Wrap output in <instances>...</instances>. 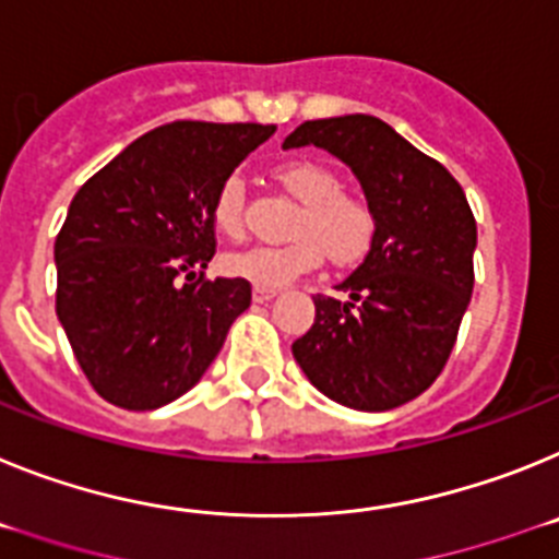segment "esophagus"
Segmentation results:
<instances>
[{"label":"esophagus","mask_w":559,"mask_h":559,"mask_svg":"<svg viewBox=\"0 0 559 559\" xmlns=\"http://www.w3.org/2000/svg\"><path fill=\"white\" fill-rule=\"evenodd\" d=\"M275 298V289H264V286H255L252 289V300L255 304H266V300H273Z\"/></svg>","instance_id":"1"}]
</instances>
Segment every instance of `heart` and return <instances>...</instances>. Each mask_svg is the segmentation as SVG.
Segmentation results:
<instances>
[{"mask_svg":"<svg viewBox=\"0 0 559 559\" xmlns=\"http://www.w3.org/2000/svg\"><path fill=\"white\" fill-rule=\"evenodd\" d=\"M273 177L300 202L289 230L295 241L230 252L222 261L227 275L250 281L252 286L278 289L314 270L323 252L337 266H352L366 259L377 239V211L366 197L343 191L337 174L314 159H286ZM211 219L225 239L245 236V186L239 177L222 182L213 197Z\"/></svg>","mask_w":559,"mask_h":559,"instance_id":"b5f03b06","label":"heart"}]
</instances>
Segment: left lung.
<instances>
[{"mask_svg": "<svg viewBox=\"0 0 559 559\" xmlns=\"http://www.w3.org/2000/svg\"><path fill=\"white\" fill-rule=\"evenodd\" d=\"M318 145L348 165L377 211V239L337 289L314 295L293 354L320 394L354 411L416 400L448 362L473 295L478 230L453 174L371 115L307 120L284 148Z\"/></svg>", "mask_w": 559, "mask_h": 559, "instance_id": "1", "label": "left lung"}]
</instances>
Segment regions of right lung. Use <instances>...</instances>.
Segmentation results:
<instances>
[{
    "label": "right lung",
    "instance_id": "1",
    "mask_svg": "<svg viewBox=\"0 0 559 559\" xmlns=\"http://www.w3.org/2000/svg\"><path fill=\"white\" fill-rule=\"evenodd\" d=\"M275 126L177 120L126 145L70 202L56 236V314L90 385L154 411L191 391L233 320L245 278H205L211 205Z\"/></svg>",
    "mask_w": 559,
    "mask_h": 559
}]
</instances>
